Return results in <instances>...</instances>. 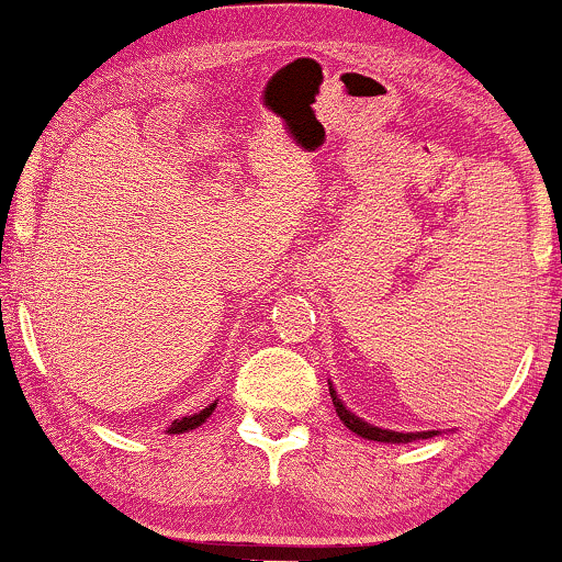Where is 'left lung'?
<instances>
[{"label": "left lung", "instance_id": "8db88e82", "mask_svg": "<svg viewBox=\"0 0 562 562\" xmlns=\"http://www.w3.org/2000/svg\"><path fill=\"white\" fill-rule=\"evenodd\" d=\"M330 396H333V404H335V412H338V417L344 420V425L348 430H353L357 436L362 438H370V441H385V443H406V441H417V438H430L436 436V430H428V434H396V430H383V428H375V425L359 420L353 412H348L344 402L338 398V393L333 391L330 385Z\"/></svg>", "mask_w": 562, "mask_h": 562}]
</instances>
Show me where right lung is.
Segmentation results:
<instances>
[{
  "mask_svg": "<svg viewBox=\"0 0 562 562\" xmlns=\"http://www.w3.org/2000/svg\"><path fill=\"white\" fill-rule=\"evenodd\" d=\"M214 406L216 404H211V406H205L203 412H198V415L182 417V420H177L171 425V434H184V430H192V428H198V425H203L211 417V412H214Z\"/></svg>",
  "mask_w": 562,
  "mask_h": 562,
  "instance_id": "1",
  "label": "right lung"
}]
</instances>
